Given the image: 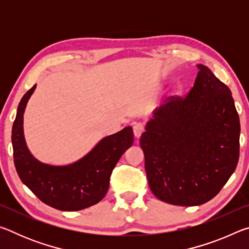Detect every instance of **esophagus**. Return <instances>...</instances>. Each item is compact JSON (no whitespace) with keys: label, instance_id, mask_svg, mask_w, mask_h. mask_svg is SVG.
I'll list each match as a JSON object with an SVG mask.
<instances>
[{"label":"esophagus","instance_id":"1","mask_svg":"<svg viewBox=\"0 0 249 249\" xmlns=\"http://www.w3.org/2000/svg\"><path fill=\"white\" fill-rule=\"evenodd\" d=\"M133 132H134L135 137L140 138L142 132H144V125H142V123H136L133 126Z\"/></svg>","mask_w":249,"mask_h":249}]
</instances>
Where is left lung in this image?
Masks as SVG:
<instances>
[{"mask_svg":"<svg viewBox=\"0 0 249 249\" xmlns=\"http://www.w3.org/2000/svg\"><path fill=\"white\" fill-rule=\"evenodd\" d=\"M196 67L191 91L156 108L140 141L151 192L180 206L213 199L239 157L241 125L231 92L208 67Z\"/></svg>","mask_w":249,"mask_h":249,"instance_id":"8db88e82","label":"left lung"}]
</instances>
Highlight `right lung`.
<instances>
[{
    "label": "right lung",
    "instance_id": "obj_1",
    "mask_svg": "<svg viewBox=\"0 0 249 249\" xmlns=\"http://www.w3.org/2000/svg\"><path fill=\"white\" fill-rule=\"evenodd\" d=\"M36 84L20 100L12 128L16 171L22 182L53 209L79 211L94 205L107 195L109 178L117 161L133 145L130 126L101 140L89 153L66 166H53L36 159L24 137V113Z\"/></svg>",
    "mask_w": 249,
    "mask_h": 249
}]
</instances>
